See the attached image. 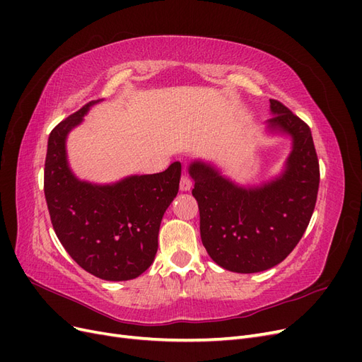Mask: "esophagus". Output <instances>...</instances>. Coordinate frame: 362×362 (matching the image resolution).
I'll return each mask as SVG.
<instances>
[{
	"label": "esophagus",
	"mask_w": 362,
	"mask_h": 362,
	"mask_svg": "<svg viewBox=\"0 0 362 362\" xmlns=\"http://www.w3.org/2000/svg\"><path fill=\"white\" fill-rule=\"evenodd\" d=\"M180 189H181L182 192H187V190L192 189V180L187 177V175H182V177H181Z\"/></svg>",
	"instance_id": "esophagus-1"
}]
</instances>
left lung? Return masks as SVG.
I'll return each mask as SVG.
<instances>
[{
	"instance_id": "left-lung-1",
	"label": "left lung",
	"mask_w": 362,
	"mask_h": 362,
	"mask_svg": "<svg viewBox=\"0 0 362 362\" xmlns=\"http://www.w3.org/2000/svg\"><path fill=\"white\" fill-rule=\"evenodd\" d=\"M270 112L267 129L293 140L279 177L242 187L211 164L198 160L189 166L202 245L218 266L237 273L262 272L286 259L311 221L319 192L320 169L310 127L276 100H270Z\"/></svg>"
}]
</instances>
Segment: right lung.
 <instances>
[{
  "label": "right lung",
  "mask_w": 362,
  "mask_h": 362,
  "mask_svg": "<svg viewBox=\"0 0 362 362\" xmlns=\"http://www.w3.org/2000/svg\"><path fill=\"white\" fill-rule=\"evenodd\" d=\"M96 103L86 104L51 131L43 190L54 231L76 264L96 278L128 281L156 258L163 214L180 189L181 163L107 185L76 178L66 158V137Z\"/></svg>",
  "instance_id": "obj_1"
}]
</instances>
